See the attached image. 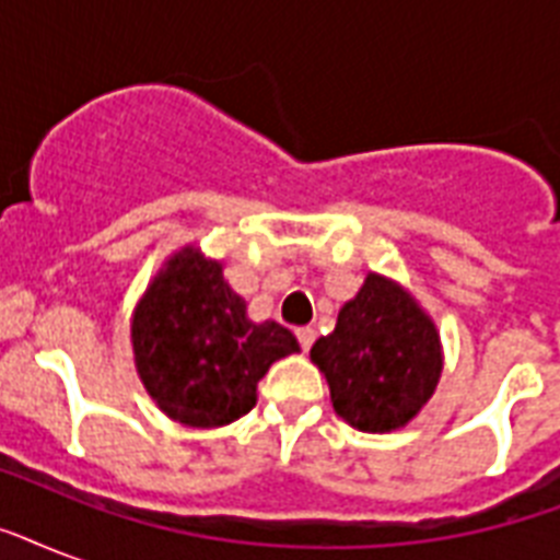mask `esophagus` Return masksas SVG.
<instances>
[{
	"label": "esophagus",
	"instance_id": "esophagus-1",
	"mask_svg": "<svg viewBox=\"0 0 560 560\" xmlns=\"http://www.w3.org/2000/svg\"><path fill=\"white\" fill-rule=\"evenodd\" d=\"M296 337H299V346H302V349L307 351V349H311V346H314L316 331H314V328H299Z\"/></svg>",
	"mask_w": 560,
	"mask_h": 560
}]
</instances>
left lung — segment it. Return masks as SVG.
Here are the masks:
<instances>
[{"mask_svg": "<svg viewBox=\"0 0 560 560\" xmlns=\"http://www.w3.org/2000/svg\"><path fill=\"white\" fill-rule=\"evenodd\" d=\"M334 412L363 433H389L418 416L442 377V340L398 281L369 272L340 307L337 328L311 349Z\"/></svg>", "mask_w": 560, "mask_h": 560, "instance_id": "1", "label": "left lung"}]
</instances>
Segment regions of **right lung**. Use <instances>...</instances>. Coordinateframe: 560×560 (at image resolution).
Listing matches in <instances>:
<instances>
[{
	"instance_id": "right-lung-1",
	"label": "right lung",
	"mask_w": 560,
	"mask_h": 560,
	"mask_svg": "<svg viewBox=\"0 0 560 560\" xmlns=\"http://www.w3.org/2000/svg\"><path fill=\"white\" fill-rule=\"evenodd\" d=\"M136 372L156 407L188 427H223L255 407L276 360L296 354L284 325L253 323L223 264L186 246L148 284L130 323Z\"/></svg>"
}]
</instances>
